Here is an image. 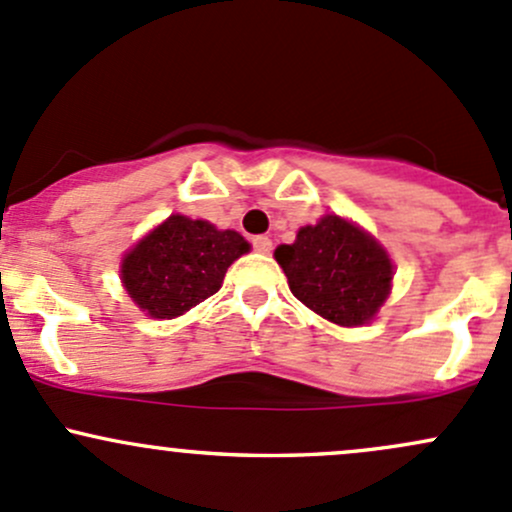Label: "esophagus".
Listing matches in <instances>:
<instances>
[{"label":"esophagus","instance_id":"1","mask_svg":"<svg viewBox=\"0 0 512 512\" xmlns=\"http://www.w3.org/2000/svg\"><path fill=\"white\" fill-rule=\"evenodd\" d=\"M251 244H254V249L258 251V254H271V249H273V241L268 239V236H254V241H251Z\"/></svg>","mask_w":512,"mask_h":512}]
</instances>
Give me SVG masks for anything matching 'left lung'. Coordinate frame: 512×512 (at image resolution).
<instances>
[{"mask_svg": "<svg viewBox=\"0 0 512 512\" xmlns=\"http://www.w3.org/2000/svg\"><path fill=\"white\" fill-rule=\"evenodd\" d=\"M273 256L295 298L339 327L371 322L393 283L388 251L337 214L302 227L293 244H280Z\"/></svg>", "mask_w": 512, "mask_h": 512, "instance_id": "left-lung-1", "label": "left lung"}]
</instances>
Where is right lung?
<instances>
[{"mask_svg":"<svg viewBox=\"0 0 512 512\" xmlns=\"http://www.w3.org/2000/svg\"><path fill=\"white\" fill-rule=\"evenodd\" d=\"M249 249L234 229L170 214L124 256L122 283L141 312L173 320L217 293L227 268Z\"/></svg>","mask_w":512,"mask_h":512,"instance_id":"1","label":"right lung"}]
</instances>
